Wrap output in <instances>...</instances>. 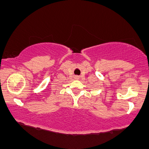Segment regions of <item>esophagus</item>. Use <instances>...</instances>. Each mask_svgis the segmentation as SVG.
<instances>
[{"label": "esophagus", "mask_w": 149, "mask_h": 149, "mask_svg": "<svg viewBox=\"0 0 149 149\" xmlns=\"http://www.w3.org/2000/svg\"><path fill=\"white\" fill-rule=\"evenodd\" d=\"M75 78H76V79H78V78H79V77H78V76H75Z\"/></svg>", "instance_id": "obj_1"}]
</instances>
